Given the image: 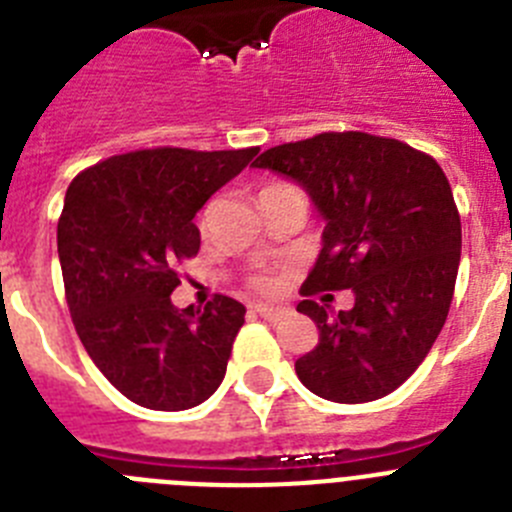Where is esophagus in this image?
Instances as JSON below:
<instances>
[{"mask_svg": "<svg viewBox=\"0 0 512 512\" xmlns=\"http://www.w3.org/2000/svg\"><path fill=\"white\" fill-rule=\"evenodd\" d=\"M253 312L261 315L264 320H269V323H277V320H282L284 315H287V310H282V307H269V305H253Z\"/></svg>", "mask_w": 512, "mask_h": 512, "instance_id": "obj_1", "label": "esophagus"}]
</instances>
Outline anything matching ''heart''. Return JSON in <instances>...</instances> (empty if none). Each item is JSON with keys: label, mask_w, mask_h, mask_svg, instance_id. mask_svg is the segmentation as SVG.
Listing matches in <instances>:
<instances>
[{"label": "heart", "mask_w": 512, "mask_h": 512, "mask_svg": "<svg viewBox=\"0 0 512 512\" xmlns=\"http://www.w3.org/2000/svg\"><path fill=\"white\" fill-rule=\"evenodd\" d=\"M271 187H277V184H271ZM269 189V187H266ZM271 277H266V274H256V277H251V287L259 289V292H269L271 289Z\"/></svg>", "instance_id": "b5f03b06"}]
</instances>
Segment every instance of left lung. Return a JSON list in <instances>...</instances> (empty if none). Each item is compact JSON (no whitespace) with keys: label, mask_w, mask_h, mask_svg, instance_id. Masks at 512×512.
I'll return each instance as SVG.
<instances>
[{"label":"left lung","mask_w":512,"mask_h":512,"mask_svg":"<svg viewBox=\"0 0 512 512\" xmlns=\"http://www.w3.org/2000/svg\"><path fill=\"white\" fill-rule=\"evenodd\" d=\"M253 166L295 179L325 217L302 295L356 297L336 318L315 300L297 305L320 333L295 361L300 382L346 405L395 392L428 356L454 297L461 220L443 169L402 140L359 130L274 146Z\"/></svg>","instance_id":"8db88e82"}]
</instances>
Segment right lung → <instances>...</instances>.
Listing matches in <instances>:
<instances>
[{
  "instance_id": "add662e5",
  "label": "right lung",
  "mask_w": 512,
  "mask_h": 512,
  "mask_svg": "<svg viewBox=\"0 0 512 512\" xmlns=\"http://www.w3.org/2000/svg\"><path fill=\"white\" fill-rule=\"evenodd\" d=\"M259 148H143L89 166L58 217L71 320L99 372L135 405L187 410L220 387L246 307L176 310V266L200 251L192 217Z\"/></svg>"
}]
</instances>
